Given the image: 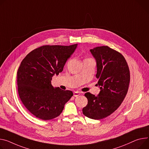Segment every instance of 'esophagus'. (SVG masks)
<instances>
[{"label":"esophagus","instance_id":"1","mask_svg":"<svg viewBox=\"0 0 149 149\" xmlns=\"http://www.w3.org/2000/svg\"><path fill=\"white\" fill-rule=\"evenodd\" d=\"M79 95H80V92H78V91H74V92L73 93V95L74 97H77Z\"/></svg>","mask_w":149,"mask_h":149}]
</instances>
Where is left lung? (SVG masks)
<instances>
[{"label": "left lung", "instance_id": "8db88e82", "mask_svg": "<svg viewBox=\"0 0 149 149\" xmlns=\"http://www.w3.org/2000/svg\"><path fill=\"white\" fill-rule=\"evenodd\" d=\"M97 62L96 77L101 91L97 96L85 94L88 104L83 108L84 115L99 120L107 117L118 109L127 94L130 69L124 56L107 46L90 49Z\"/></svg>", "mask_w": 149, "mask_h": 149}]
</instances>
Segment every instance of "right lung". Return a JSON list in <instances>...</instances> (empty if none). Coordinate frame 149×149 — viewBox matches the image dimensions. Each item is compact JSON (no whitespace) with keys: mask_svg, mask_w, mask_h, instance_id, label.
I'll return each instance as SVG.
<instances>
[{"mask_svg":"<svg viewBox=\"0 0 149 149\" xmlns=\"http://www.w3.org/2000/svg\"><path fill=\"white\" fill-rule=\"evenodd\" d=\"M77 46L44 45L31 51L21 61L17 72L19 97L36 118L47 120L58 117L73 96L71 91L54 88L51 80L63 70Z\"/></svg>","mask_w":149,"mask_h":149,"instance_id":"1","label":"right lung"}]
</instances>
